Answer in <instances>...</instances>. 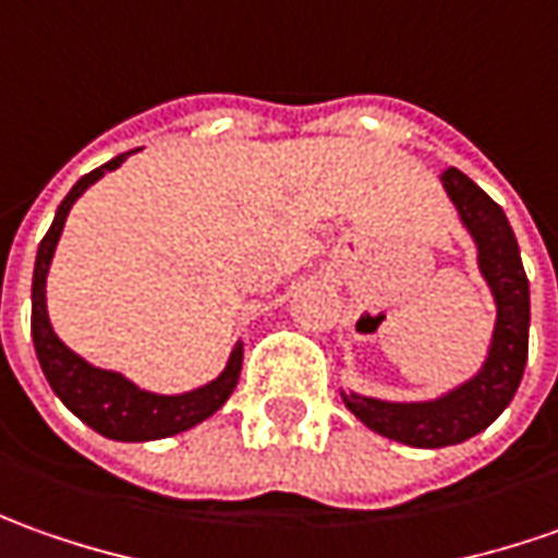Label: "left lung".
I'll return each instance as SVG.
<instances>
[{"mask_svg": "<svg viewBox=\"0 0 558 558\" xmlns=\"http://www.w3.org/2000/svg\"><path fill=\"white\" fill-rule=\"evenodd\" d=\"M441 184L475 241L478 271L497 305L488 357L472 379L433 401H383L371 395L342 392L345 408L367 429L411 448H448L488 429L507 411L529 361V278L507 216L460 169H445Z\"/></svg>", "mask_w": 558, "mask_h": 558, "instance_id": "1", "label": "left lung"}]
</instances>
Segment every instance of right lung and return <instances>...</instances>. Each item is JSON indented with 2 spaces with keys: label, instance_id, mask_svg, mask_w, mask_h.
Masks as SVG:
<instances>
[{
  "label": "right lung",
  "instance_id": "obj_1",
  "mask_svg": "<svg viewBox=\"0 0 558 558\" xmlns=\"http://www.w3.org/2000/svg\"><path fill=\"white\" fill-rule=\"evenodd\" d=\"M129 154H120L110 163L92 169L88 175H83L80 182L70 187V194L58 206L49 234L43 238L39 253H36L33 296H29L33 299L29 330H33V345H36L39 367L49 379L51 392L68 404V411H73L86 426H92L95 433H101L105 438H113V441H154V438H169V435L184 433V429L197 426L206 416L219 411L221 404L228 401V395L234 392L238 379H241L243 342L234 345L225 371L213 383L182 395H157L138 389L132 379H125L117 371H101V367L88 364L86 357H80L73 349H68L58 339V333L51 330L49 308H46V278H49L51 256H54V246L61 241L70 206L80 201L83 191L98 182L105 172H113Z\"/></svg>",
  "mask_w": 558,
  "mask_h": 558
}]
</instances>
